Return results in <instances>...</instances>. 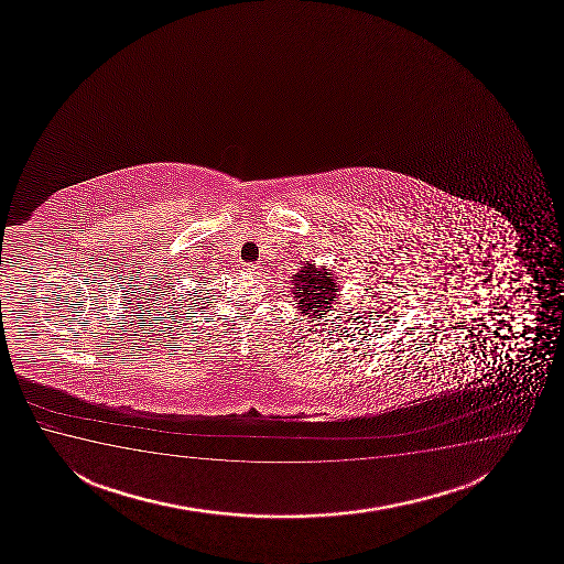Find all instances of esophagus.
I'll use <instances>...</instances> for the list:
<instances>
[{"label": "esophagus", "instance_id": "esophagus-1", "mask_svg": "<svg viewBox=\"0 0 564 564\" xmlns=\"http://www.w3.org/2000/svg\"><path fill=\"white\" fill-rule=\"evenodd\" d=\"M246 270L249 273H254L257 270H259V265L252 264V262H249V264H246Z\"/></svg>", "mask_w": 564, "mask_h": 564}]
</instances>
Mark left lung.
I'll return each instance as SVG.
<instances>
[{
	"label": "left lung",
	"instance_id": "left-lung-1",
	"mask_svg": "<svg viewBox=\"0 0 564 564\" xmlns=\"http://www.w3.org/2000/svg\"><path fill=\"white\" fill-rule=\"evenodd\" d=\"M292 299L296 302L299 313L310 321H321L334 312V305L339 304L338 278L326 265H300L299 272L291 278Z\"/></svg>",
	"mask_w": 564,
	"mask_h": 564
}]
</instances>
